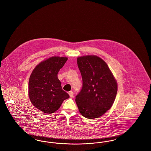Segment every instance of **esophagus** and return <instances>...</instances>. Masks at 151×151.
<instances>
[{"instance_id": "1", "label": "esophagus", "mask_w": 151, "mask_h": 151, "mask_svg": "<svg viewBox=\"0 0 151 151\" xmlns=\"http://www.w3.org/2000/svg\"><path fill=\"white\" fill-rule=\"evenodd\" d=\"M68 94H69L70 97H73V92L72 91H70V92H68Z\"/></svg>"}]
</instances>
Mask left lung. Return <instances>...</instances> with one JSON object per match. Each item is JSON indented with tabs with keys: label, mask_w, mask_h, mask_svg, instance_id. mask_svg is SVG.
Segmentation results:
<instances>
[{
	"label": "left lung",
	"mask_w": 151,
	"mask_h": 151,
	"mask_svg": "<svg viewBox=\"0 0 151 151\" xmlns=\"http://www.w3.org/2000/svg\"><path fill=\"white\" fill-rule=\"evenodd\" d=\"M83 86L76 96L81 114L94 119L104 114L112 106L117 93L115 78L106 62L97 56L78 58Z\"/></svg>",
	"instance_id": "8db88e82"
}]
</instances>
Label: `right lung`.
I'll return each instance as SVG.
<instances>
[{"label": "right lung", "mask_w": 151, "mask_h": 151, "mask_svg": "<svg viewBox=\"0 0 151 151\" xmlns=\"http://www.w3.org/2000/svg\"><path fill=\"white\" fill-rule=\"evenodd\" d=\"M67 57H52L41 62L32 72L29 80V97L37 109L47 114L58 110L70 97L62 89L58 73L67 60Z\"/></svg>", "instance_id": "1"}]
</instances>
